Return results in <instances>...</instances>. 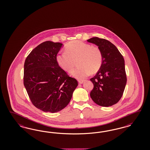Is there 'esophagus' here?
Wrapping results in <instances>:
<instances>
[{"label":"esophagus","instance_id":"esophagus-1","mask_svg":"<svg viewBox=\"0 0 150 150\" xmlns=\"http://www.w3.org/2000/svg\"><path fill=\"white\" fill-rule=\"evenodd\" d=\"M84 80H79L78 82H79V83H80V84H82V83H83V82H84Z\"/></svg>","mask_w":150,"mask_h":150}]
</instances>
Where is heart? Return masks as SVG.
I'll return each instance as SVG.
<instances>
[{"label": "heart", "instance_id": "b5f03b06", "mask_svg": "<svg viewBox=\"0 0 150 150\" xmlns=\"http://www.w3.org/2000/svg\"><path fill=\"white\" fill-rule=\"evenodd\" d=\"M65 52L56 55V61L59 67L67 71H70L77 60L78 67L70 74L79 80L88 77L91 73H97L102 64V54L98 47L74 41L69 42L65 48Z\"/></svg>", "mask_w": 150, "mask_h": 150}]
</instances>
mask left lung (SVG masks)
Returning a JSON list of instances; mask_svg holds the SVG:
<instances>
[{"instance_id": "left-lung-1", "label": "left lung", "mask_w": 150, "mask_h": 150, "mask_svg": "<svg viewBox=\"0 0 150 150\" xmlns=\"http://www.w3.org/2000/svg\"><path fill=\"white\" fill-rule=\"evenodd\" d=\"M87 41L98 46L102 54L101 67L90 79L94 86L91 98L100 106H112L120 100L127 84L124 59L117 48L107 40L93 37Z\"/></svg>"}]
</instances>
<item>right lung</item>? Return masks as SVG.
<instances>
[{"instance_id":"obj_1","label":"right lung","mask_w":150,"mask_h":150,"mask_svg":"<svg viewBox=\"0 0 150 150\" xmlns=\"http://www.w3.org/2000/svg\"><path fill=\"white\" fill-rule=\"evenodd\" d=\"M63 44L45 41L31 51L24 64L23 84L34 105L45 112L54 113L67 106L77 87L56 61Z\"/></svg>"}]
</instances>
